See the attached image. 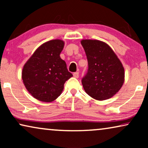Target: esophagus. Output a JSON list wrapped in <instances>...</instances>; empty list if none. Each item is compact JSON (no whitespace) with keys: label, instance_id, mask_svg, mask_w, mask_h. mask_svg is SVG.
<instances>
[{"label":"esophagus","instance_id":"34e87169","mask_svg":"<svg viewBox=\"0 0 148 148\" xmlns=\"http://www.w3.org/2000/svg\"><path fill=\"white\" fill-rule=\"evenodd\" d=\"M73 77L75 78H78L79 77V72H75L73 73Z\"/></svg>","mask_w":148,"mask_h":148}]
</instances>
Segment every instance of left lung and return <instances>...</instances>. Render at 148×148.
I'll list each match as a JSON object with an SVG mask.
<instances>
[{"label":"left lung","mask_w":148,"mask_h":148,"mask_svg":"<svg viewBox=\"0 0 148 148\" xmlns=\"http://www.w3.org/2000/svg\"><path fill=\"white\" fill-rule=\"evenodd\" d=\"M86 52L88 69L82 79L84 90L98 100L112 97L124 83V68L108 44L99 40L81 42Z\"/></svg>","instance_id":"obj_1"}]
</instances>
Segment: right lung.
Instances as JSON below:
<instances>
[{
    "label": "right lung",
    "mask_w": 148,
    "mask_h": 148,
    "mask_svg": "<svg viewBox=\"0 0 148 148\" xmlns=\"http://www.w3.org/2000/svg\"><path fill=\"white\" fill-rule=\"evenodd\" d=\"M64 42L50 40L36 50L23 66L22 79L32 96L50 102L61 94L66 81L73 75L60 57Z\"/></svg>",
    "instance_id": "add662e5"
}]
</instances>
